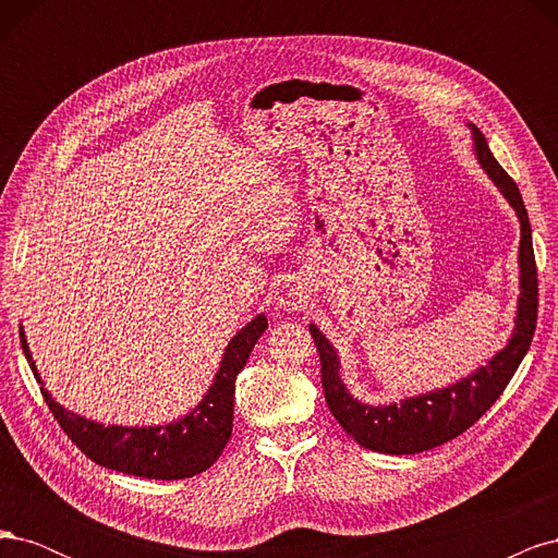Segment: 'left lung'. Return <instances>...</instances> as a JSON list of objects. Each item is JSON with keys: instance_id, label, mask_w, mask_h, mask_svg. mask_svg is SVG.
<instances>
[{"instance_id": "left-lung-1", "label": "left lung", "mask_w": 558, "mask_h": 558, "mask_svg": "<svg viewBox=\"0 0 558 558\" xmlns=\"http://www.w3.org/2000/svg\"><path fill=\"white\" fill-rule=\"evenodd\" d=\"M472 146H475L482 170L494 181L502 197L510 202L519 218V300L514 330L508 344L492 361L456 384L391 404H367L349 393L347 384L340 377L342 365L335 347L324 332L310 324V332L320 356V381H324L328 408L337 424L365 449L398 456L428 451L453 440L500 398L531 347L537 324V269L529 214L523 207L517 183L498 165L477 128H472Z\"/></svg>"}]
</instances>
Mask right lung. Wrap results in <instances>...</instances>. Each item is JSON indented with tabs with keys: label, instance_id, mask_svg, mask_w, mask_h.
<instances>
[{
	"label": "right lung",
	"instance_id": "obj_1",
	"mask_svg": "<svg viewBox=\"0 0 558 558\" xmlns=\"http://www.w3.org/2000/svg\"><path fill=\"white\" fill-rule=\"evenodd\" d=\"M265 328V314L248 320L228 342L221 367H218L209 391L202 396L189 414L162 426H105L64 410L44 388L39 369L32 361L23 326L21 344L35 379L41 384L48 410L53 412L62 430L72 437V442L90 461L134 477L185 480L211 468L218 456L223 453V447L232 435L234 379L242 373L251 356V349L256 347Z\"/></svg>",
	"mask_w": 558,
	"mask_h": 558
}]
</instances>
